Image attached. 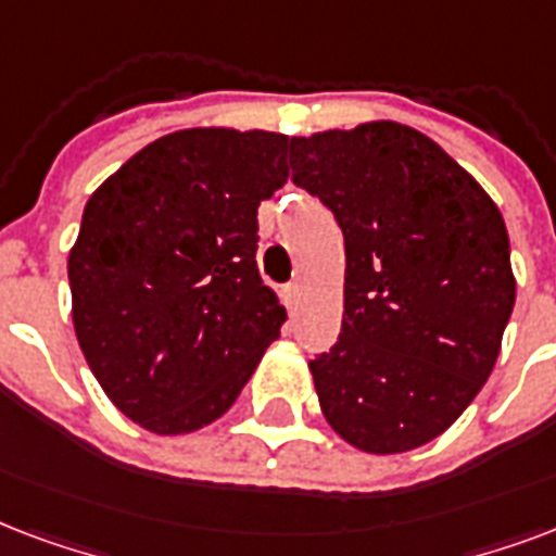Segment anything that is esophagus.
Listing matches in <instances>:
<instances>
[{
    "label": "esophagus",
    "instance_id": "1",
    "mask_svg": "<svg viewBox=\"0 0 556 556\" xmlns=\"http://www.w3.org/2000/svg\"><path fill=\"white\" fill-rule=\"evenodd\" d=\"M281 301L287 304V309H295L299 307V301H301V283L299 281H290L287 287L281 290Z\"/></svg>",
    "mask_w": 556,
    "mask_h": 556
}]
</instances>
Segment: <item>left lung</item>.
Returning a JSON list of instances; mask_svg holds the SVG:
<instances>
[{
    "label": "left lung",
    "instance_id": "left-lung-1",
    "mask_svg": "<svg viewBox=\"0 0 556 556\" xmlns=\"http://www.w3.org/2000/svg\"><path fill=\"white\" fill-rule=\"evenodd\" d=\"M290 179L345 238L342 333L309 359L327 424L365 453L424 446L496 365L516 301L505 219L443 148L394 122L290 139Z\"/></svg>",
    "mask_w": 556,
    "mask_h": 556
}]
</instances>
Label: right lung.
<instances>
[{
  "mask_svg": "<svg viewBox=\"0 0 556 556\" xmlns=\"http://www.w3.org/2000/svg\"><path fill=\"white\" fill-rule=\"evenodd\" d=\"M287 148L281 132H170L86 202L68 252L77 342L106 397L150 432L226 415L281 333L257 205L287 182Z\"/></svg>",
  "mask_w": 556,
  "mask_h": 556,
  "instance_id": "add662e5",
  "label": "right lung"
}]
</instances>
